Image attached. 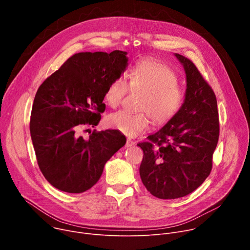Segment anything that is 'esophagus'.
Segmentation results:
<instances>
[{"instance_id":"obj_1","label":"esophagus","mask_w":250,"mask_h":250,"mask_svg":"<svg viewBox=\"0 0 250 250\" xmlns=\"http://www.w3.org/2000/svg\"><path fill=\"white\" fill-rule=\"evenodd\" d=\"M134 144H135V142H133L131 139L127 138V139H126V142H125V147H130V146H134Z\"/></svg>"}]
</instances>
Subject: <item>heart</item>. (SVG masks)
Returning a JSON list of instances; mask_svg holds the SVG:
<instances>
[{"instance_id":"heart-1","label":"heart","mask_w":250,"mask_h":250,"mask_svg":"<svg viewBox=\"0 0 250 250\" xmlns=\"http://www.w3.org/2000/svg\"><path fill=\"white\" fill-rule=\"evenodd\" d=\"M128 83L131 90L146 92L138 106L139 111L144 112L113 113L106 118V125L129 137H135L148 129V114L154 124L163 125L179 114L184 104L185 93L177 84V74L163 63L151 59L138 61L130 70ZM128 83L124 77L113 79L104 92L106 104L112 108L119 106L128 92Z\"/></svg>"}]
</instances>
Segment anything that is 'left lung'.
Returning a JSON list of instances; mask_svg holds the SVG:
<instances>
[{"instance_id": "left-lung-1", "label": "left lung", "mask_w": 250, "mask_h": 250, "mask_svg": "<svg viewBox=\"0 0 250 250\" xmlns=\"http://www.w3.org/2000/svg\"><path fill=\"white\" fill-rule=\"evenodd\" d=\"M186 73L187 89L181 111L150 141L139 142L144 150L139 174L154 197L177 199L195 191L209 175L220 124L217 98L195 64L178 53Z\"/></svg>"}]
</instances>
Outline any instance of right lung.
<instances>
[{
    "instance_id": "right-lung-1",
    "label": "right lung",
    "mask_w": 250,
    "mask_h": 250,
    "mask_svg": "<svg viewBox=\"0 0 250 250\" xmlns=\"http://www.w3.org/2000/svg\"><path fill=\"white\" fill-rule=\"evenodd\" d=\"M125 51L80 52L68 58L35 94L30 136L45 179L67 193H83L100 179L104 166L126 142L117 129L78 134L97 125L104 112V92L127 66Z\"/></svg>"
}]
</instances>
